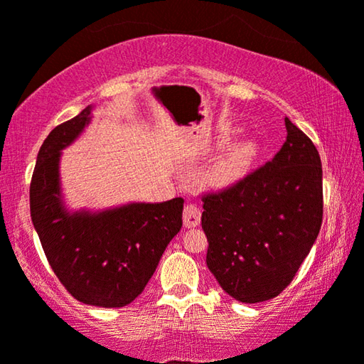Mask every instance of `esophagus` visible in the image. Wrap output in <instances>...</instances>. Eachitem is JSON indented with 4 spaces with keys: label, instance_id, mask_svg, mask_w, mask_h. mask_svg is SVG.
<instances>
[{
    "label": "esophagus",
    "instance_id": "1",
    "mask_svg": "<svg viewBox=\"0 0 364 364\" xmlns=\"http://www.w3.org/2000/svg\"><path fill=\"white\" fill-rule=\"evenodd\" d=\"M201 211L195 205H187L183 208V226L186 228H195L200 225Z\"/></svg>",
    "mask_w": 364,
    "mask_h": 364
}]
</instances>
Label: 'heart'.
Instances as JSON below:
<instances>
[{
	"instance_id": "1",
	"label": "heart",
	"mask_w": 364,
	"mask_h": 364,
	"mask_svg": "<svg viewBox=\"0 0 364 364\" xmlns=\"http://www.w3.org/2000/svg\"><path fill=\"white\" fill-rule=\"evenodd\" d=\"M259 154L254 139H239L223 153L211 169V182L216 187H231L239 182L252 166Z\"/></svg>"
}]
</instances>
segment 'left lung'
<instances>
[{
  "instance_id": "1",
  "label": "left lung",
  "mask_w": 364,
  "mask_h": 364,
  "mask_svg": "<svg viewBox=\"0 0 364 364\" xmlns=\"http://www.w3.org/2000/svg\"><path fill=\"white\" fill-rule=\"evenodd\" d=\"M284 125L287 141L270 163L203 198L206 265L240 303H262L282 293L321 231V156L288 117Z\"/></svg>"
}]
</instances>
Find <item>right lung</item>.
<instances>
[{"label":"right lung","mask_w":364,"mask_h":364,"mask_svg":"<svg viewBox=\"0 0 364 364\" xmlns=\"http://www.w3.org/2000/svg\"><path fill=\"white\" fill-rule=\"evenodd\" d=\"M94 105L55 127L37 154L31 218L55 275L85 304L122 307L138 298L182 228L183 198L71 210L61 192V151L91 124Z\"/></svg>","instance_id":"1"}]
</instances>
